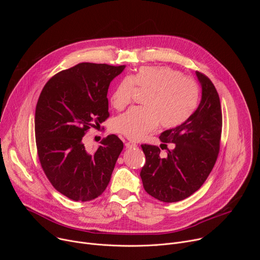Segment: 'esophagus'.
Masks as SVG:
<instances>
[{"instance_id": "34e87169", "label": "esophagus", "mask_w": 260, "mask_h": 260, "mask_svg": "<svg viewBox=\"0 0 260 260\" xmlns=\"http://www.w3.org/2000/svg\"><path fill=\"white\" fill-rule=\"evenodd\" d=\"M124 144H125V147H126V148H134V147H136V146H137V144H136V143L128 142V141H126Z\"/></svg>"}]
</instances>
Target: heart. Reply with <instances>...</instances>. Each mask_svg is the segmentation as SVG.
<instances>
[{
  "label": "heart",
  "mask_w": 260,
  "mask_h": 260,
  "mask_svg": "<svg viewBox=\"0 0 260 260\" xmlns=\"http://www.w3.org/2000/svg\"><path fill=\"white\" fill-rule=\"evenodd\" d=\"M134 85L148 92L144 107H135L113 121V129L128 139L139 140L156 125L175 127L186 120L194 110L199 88L194 80L182 76L170 67H142L133 76L123 77L112 94V105L124 109L132 101Z\"/></svg>",
  "instance_id": "1"
}]
</instances>
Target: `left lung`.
Here are the masks:
<instances>
[{
	"instance_id": "left-lung-1",
	"label": "left lung",
	"mask_w": 260,
	"mask_h": 260,
	"mask_svg": "<svg viewBox=\"0 0 260 260\" xmlns=\"http://www.w3.org/2000/svg\"><path fill=\"white\" fill-rule=\"evenodd\" d=\"M196 73L202 85L198 109L186 121L159 136L161 145L172 143L174 149H168V155L161 157L157 146L141 145L146 156L140 173L143 186L148 194L165 203L182 201L199 190L220 149L222 112L219 95L206 75Z\"/></svg>"
}]
</instances>
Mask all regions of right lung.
I'll return each mask as SVG.
<instances>
[{
    "label": "right lung",
    "instance_id": "1",
    "mask_svg": "<svg viewBox=\"0 0 260 260\" xmlns=\"http://www.w3.org/2000/svg\"><path fill=\"white\" fill-rule=\"evenodd\" d=\"M124 68L81 62L55 74L40 93L35 114L37 151L52 186L70 200L100 197L123 149L115 135L94 151L86 149L82 139L109 117L108 88Z\"/></svg>",
    "mask_w": 260,
    "mask_h": 260
}]
</instances>
